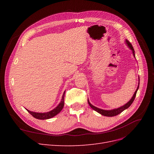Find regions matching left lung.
Returning <instances> with one entry per match:
<instances>
[{
  "mask_svg": "<svg viewBox=\"0 0 154 154\" xmlns=\"http://www.w3.org/2000/svg\"><path fill=\"white\" fill-rule=\"evenodd\" d=\"M126 42H127V44L128 47H129L130 49H131V50H132V52H133L134 56L135 57L134 49V48H133V47H132V45L131 43H130V42H129L128 40H126ZM138 88H139V85H138V87H137V89H136V92H135L134 96H132V99L130 100L127 103H126L125 105H123V106H121L120 108H118V109H116L111 110H102V109H98V108H97V107H96V106H93L92 105H91V104L90 103V102L88 101V105H90V106L91 107V108H92L93 110H94L95 111L101 114V115L105 116H109V117H112V116H116V115H118V114H120L121 112H123V110H125V109H128V107H129L130 105H131V104L133 103V101H134V99H135V97H136V93H137V90H138Z\"/></svg>",
  "mask_w": 154,
  "mask_h": 154,
  "instance_id": "1",
  "label": "left lung"
}]
</instances>
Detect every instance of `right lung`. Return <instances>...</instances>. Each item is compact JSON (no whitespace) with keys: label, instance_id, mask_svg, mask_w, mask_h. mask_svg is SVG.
<instances>
[{"label":"right lung","instance_id":"right-lung-1","mask_svg":"<svg viewBox=\"0 0 154 154\" xmlns=\"http://www.w3.org/2000/svg\"><path fill=\"white\" fill-rule=\"evenodd\" d=\"M64 96H65V92H63V94L62 96V101L60 102V104L56 107L53 110H51L50 112H48L46 113H37V112H31L28 110H27L28 112L32 115L35 118L38 119H50L51 118L54 117V116L58 114L60 111H61L63 109V107L64 106Z\"/></svg>","mask_w":154,"mask_h":154}]
</instances>
